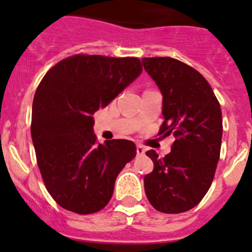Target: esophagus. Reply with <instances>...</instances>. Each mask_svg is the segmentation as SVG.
<instances>
[{"instance_id":"obj_1","label":"esophagus","mask_w":252,"mask_h":252,"mask_svg":"<svg viewBox=\"0 0 252 252\" xmlns=\"http://www.w3.org/2000/svg\"><path fill=\"white\" fill-rule=\"evenodd\" d=\"M145 151H146V150H145V147L142 146V145H137V146H136V152H137L138 156H142V155L145 154Z\"/></svg>"}]
</instances>
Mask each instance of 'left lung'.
<instances>
[{
    "mask_svg": "<svg viewBox=\"0 0 252 252\" xmlns=\"http://www.w3.org/2000/svg\"><path fill=\"white\" fill-rule=\"evenodd\" d=\"M142 63L163 96L158 135L175 137L165 158L150 150L154 170L144 179L150 204L165 214L189 211L209 191L220 158L222 116L206 78L172 57H145Z\"/></svg>",
    "mask_w": 252,
    "mask_h": 252,
    "instance_id": "obj_1",
    "label": "left lung"
}]
</instances>
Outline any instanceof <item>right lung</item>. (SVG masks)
Segmentation results:
<instances>
[{
    "mask_svg": "<svg viewBox=\"0 0 252 252\" xmlns=\"http://www.w3.org/2000/svg\"><path fill=\"white\" fill-rule=\"evenodd\" d=\"M142 71L137 57L78 54L46 72L32 105L31 136L48 193L80 215L102 210L117 175L136 156L130 140L105 145L94 135V114Z\"/></svg>",
    "mask_w": 252,
    "mask_h": 252,
    "instance_id": "1",
    "label": "right lung"
}]
</instances>
